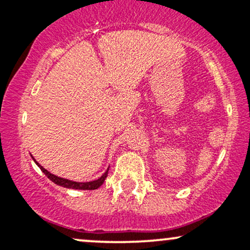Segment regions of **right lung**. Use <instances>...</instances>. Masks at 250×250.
<instances>
[{
	"mask_svg": "<svg viewBox=\"0 0 250 250\" xmlns=\"http://www.w3.org/2000/svg\"><path fill=\"white\" fill-rule=\"evenodd\" d=\"M33 160H34V161H35V159H34V157H33ZM35 163H36L37 166H39L40 169H41L43 173L45 174V176H48V179L53 181V182L56 183V185L61 186V187H64V188L81 189V190H94V189H97L99 187H101V186L103 185V182H104L105 177H107L108 170H109V168H108L107 170H105V173L103 174L102 176L100 177V179L90 181V182H75V181H70V180L62 179V177L56 176V175L49 173V171H48L47 169L43 168L39 162L35 161Z\"/></svg>",
	"mask_w": 250,
	"mask_h": 250,
	"instance_id": "add662e5",
	"label": "right lung"
}]
</instances>
